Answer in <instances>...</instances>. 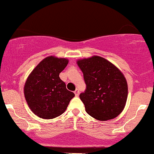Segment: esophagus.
<instances>
[{
  "instance_id": "obj_1",
  "label": "esophagus",
  "mask_w": 154,
  "mask_h": 154,
  "mask_svg": "<svg viewBox=\"0 0 154 154\" xmlns=\"http://www.w3.org/2000/svg\"><path fill=\"white\" fill-rule=\"evenodd\" d=\"M79 90H78V89H76L75 91V94L76 96H78V95H79Z\"/></svg>"
}]
</instances>
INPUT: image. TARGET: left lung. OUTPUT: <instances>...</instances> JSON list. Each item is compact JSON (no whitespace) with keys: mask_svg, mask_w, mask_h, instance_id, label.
<instances>
[{"mask_svg":"<svg viewBox=\"0 0 154 154\" xmlns=\"http://www.w3.org/2000/svg\"><path fill=\"white\" fill-rule=\"evenodd\" d=\"M77 64L86 84L79 98L88 114L100 121L116 117L128 98V83L123 74L100 56L79 60Z\"/></svg>","mask_w":154,"mask_h":154,"instance_id":"left-lung-1","label":"left lung"}]
</instances>
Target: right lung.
<instances>
[{
  "instance_id": "obj_1",
  "label": "right lung",
  "mask_w": 154,
  "mask_h": 154,
  "mask_svg": "<svg viewBox=\"0 0 154 154\" xmlns=\"http://www.w3.org/2000/svg\"><path fill=\"white\" fill-rule=\"evenodd\" d=\"M66 59L45 58L29 75L24 85L25 99L33 113L43 119L62 114L75 93L66 89L59 74L68 63Z\"/></svg>"
}]
</instances>
